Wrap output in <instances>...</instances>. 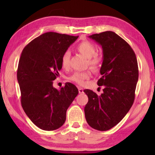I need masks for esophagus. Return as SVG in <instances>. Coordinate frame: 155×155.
<instances>
[{
	"label": "esophagus",
	"mask_w": 155,
	"mask_h": 155,
	"mask_svg": "<svg viewBox=\"0 0 155 155\" xmlns=\"http://www.w3.org/2000/svg\"><path fill=\"white\" fill-rule=\"evenodd\" d=\"M78 92H79V94H82V93H83V88H81V87H78Z\"/></svg>",
	"instance_id": "esophagus-1"
}]
</instances>
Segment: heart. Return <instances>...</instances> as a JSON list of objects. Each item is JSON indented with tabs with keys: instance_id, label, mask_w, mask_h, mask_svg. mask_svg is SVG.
<instances>
[{
	"instance_id": "1",
	"label": "heart",
	"mask_w": 155,
	"mask_h": 155,
	"mask_svg": "<svg viewBox=\"0 0 155 155\" xmlns=\"http://www.w3.org/2000/svg\"><path fill=\"white\" fill-rule=\"evenodd\" d=\"M77 51L83 54L84 56L88 58V62L91 68L94 70H98L101 65L103 57L100 54L96 53V46L89 41H83L78 44L77 46ZM70 51H65L63 53L61 63L63 68H67L69 66L70 59ZM91 72L90 71H83V72H75L74 74L70 76L68 78L69 80L73 81L78 85H82L85 83V81L90 77Z\"/></svg>"
}]
</instances>
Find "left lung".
Returning <instances> with one entry per match:
<instances>
[{
    "label": "left lung",
    "instance_id": "8db88e82",
    "mask_svg": "<svg viewBox=\"0 0 155 155\" xmlns=\"http://www.w3.org/2000/svg\"><path fill=\"white\" fill-rule=\"evenodd\" d=\"M89 38L103 48L101 77L97 83L104 89L101 96L92 90H84L88 96L84 111L91 128L105 131L118 124L134 103L139 77L137 60L129 44L113 31Z\"/></svg>",
    "mask_w": 155,
    "mask_h": 155
}]
</instances>
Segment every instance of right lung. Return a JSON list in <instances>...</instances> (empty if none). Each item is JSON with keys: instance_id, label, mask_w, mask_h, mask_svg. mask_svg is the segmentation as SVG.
Returning <instances> with one entry per match:
<instances>
[{"instance_id": "add662e5", "label": "right lung", "mask_w": 155, "mask_h": 155, "mask_svg": "<svg viewBox=\"0 0 155 155\" xmlns=\"http://www.w3.org/2000/svg\"><path fill=\"white\" fill-rule=\"evenodd\" d=\"M78 38L45 33L28 43L21 54L17 71L21 104L33 124L42 130H54L64 124L67 109L78 94L70 83L60 90L52 86L62 68L63 53Z\"/></svg>"}]
</instances>
